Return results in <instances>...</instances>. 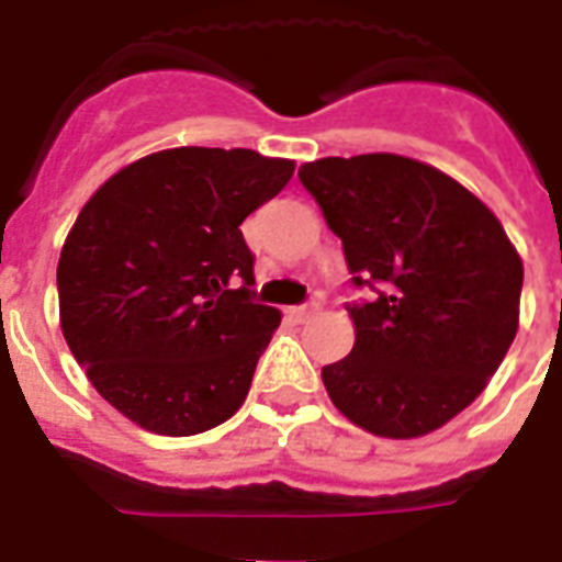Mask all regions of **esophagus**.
<instances>
[{
    "label": "esophagus",
    "mask_w": 562,
    "mask_h": 562,
    "mask_svg": "<svg viewBox=\"0 0 562 562\" xmlns=\"http://www.w3.org/2000/svg\"><path fill=\"white\" fill-rule=\"evenodd\" d=\"M317 308H321V303H317V300H312V303H303V306L291 308V315L297 317V321H308L312 315H317Z\"/></svg>",
    "instance_id": "34e87169"
}]
</instances>
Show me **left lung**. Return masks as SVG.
<instances>
[{
    "label": "left lung",
    "instance_id": "left-lung-1",
    "mask_svg": "<svg viewBox=\"0 0 562 562\" xmlns=\"http://www.w3.org/2000/svg\"><path fill=\"white\" fill-rule=\"evenodd\" d=\"M300 183L341 238L356 344L321 370L344 417L419 437L461 414L519 329L522 259L498 218L443 171L396 154L326 157Z\"/></svg>",
    "mask_w": 562,
    "mask_h": 562
}]
</instances>
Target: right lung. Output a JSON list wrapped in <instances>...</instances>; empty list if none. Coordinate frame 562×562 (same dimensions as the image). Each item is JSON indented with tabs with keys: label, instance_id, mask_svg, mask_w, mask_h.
<instances>
[{
	"label": "right lung",
	"instance_id": "1",
	"mask_svg": "<svg viewBox=\"0 0 562 562\" xmlns=\"http://www.w3.org/2000/svg\"><path fill=\"white\" fill-rule=\"evenodd\" d=\"M294 175L247 148H171L92 194L57 262L60 329L136 426L189 437L245 402L280 312L254 300L238 224Z\"/></svg>",
	"mask_w": 562,
	"mask_h": 562
}]
</instances>
